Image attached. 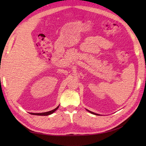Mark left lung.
I'll use <instances>...</instances> for the list:
<instances>
[{"instance_id":"left-lung-1","label":"left lung","mask_w":146,"mask_h":146,"mask_svg":"<svg viewBox=\"0 0 146 146\" xmlns=\"http://www.w3.org/2000/svg\"><path fill=\"white\" fill-rule=\"evenodd\" d=\"M86 111H88V112H90V113H91V114H95V115H100L99 114H97V113H94V112H92V111H90V110H87V109H86Z\"/></svg>"}]
</instances>
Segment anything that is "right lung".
Wrapping results in <instances>:
<instances>
[{"mask_svg": "<svg viewBox=\"0 0 146 146\" xmlns=\"http://www.w3.org/2000/svg\"><path fill=\"white\" fill-rule=\"evenodd\" d=\"M59 106H60V105H58V107H57L56 108L51 110V111H47V112H45V113H29L31 114H33V115H37V116H48V115H50V114H52V113H54L56 111V110L59 108Z\"/></svg>", "mask_w": 146, "mask_h": 146, "instance_id": "right-lung-1", "label": "right lung"}]
</instances>
